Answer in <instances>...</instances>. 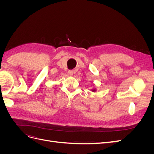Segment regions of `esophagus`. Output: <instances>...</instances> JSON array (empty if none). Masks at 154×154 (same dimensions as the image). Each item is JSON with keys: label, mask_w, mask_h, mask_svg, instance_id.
Returning a JSON list of instances; mask_svg holds the SVG:
<instances>
[{"label": "esophagus", "mask_w": 154, "mask_h": 154, "mask_svg": "<svg viewBox=\"0 0 154 154\" xmlns=\"http://www.w3.org/2000/svg\"><path fill=\"white\" fill-rule=\"evenodd\" d=\"M68 74H69V75L72 76L73 74V71H71V70H69V71H68Z\"/></svg>", "instance_id": "1"}]
</instances>
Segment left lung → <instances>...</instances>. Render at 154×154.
<instances>
[{
    "mask_svg": "<svg viewBox=\"0 0 154 154\" xmlns=\"http://www.w3.org/2000/svg\"><path fill=\"white\" fill-rule=\"evenodd\" d=\"M92 92H95V91H96V89H92Z\"/></svg>",
    "mask_w": 154,
    "mask_h": 154,
    "instance_id": "obj_1",
    "label": "left lung"
}]
</instances>
